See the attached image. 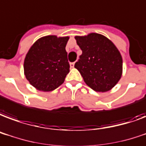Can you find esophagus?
<instances>
[{
	"instance_id": "obj_1",
	"label": "esophagus",
	"mask_w": 146,
	"mask_h": 146,
	"mask_svg": "<svg viewBox=\"0 0 146 146\" xmlns=\"http://www.w3.org/2000/svg\"><path fill=\"white\" fill-rule=\"evenodd\" d=\"M70 67L73 68L74 67V62H72V63H70Z\"/></svg>"
}]
</instances>
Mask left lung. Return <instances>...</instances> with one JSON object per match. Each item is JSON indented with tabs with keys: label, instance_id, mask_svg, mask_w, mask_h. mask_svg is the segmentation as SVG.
Wrapping results in <instances>:
<instances>
[{
	"label": "left lung",
	"instance_id": "8db88e82",
	"mask_svg": "<svg viewBox=\"0 0 146 146\" xmlns=\"http://www.w3.org/2000/svg\"><path fill=\"white\" fill-rule=\"evenodd\" d=\"M74 38L82 51L74 68L85 84L99 92L111 89L122 74V58L118 48L108 38L97 33Z\"/></svg>",
	"mask_w": 146,
	"mask_h": 146
}]
</instances>
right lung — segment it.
<instances>
[{"instance_id":"right-lung-1","label":"right lung","mask_w":146,"mask_h":146,"mask_svg":"<svg viewBox=\"0 0 146 146\" xmlns=\"http://www.w3.org/2000/svg\"><path fill=\"white\" fill-rule=\"evenodd\" d=\"M68 39V36H44L29 49L24 62L25 75L37 90L51 92L64 82L70 68L65 50Z\"/></svg>"}]
</instances>
